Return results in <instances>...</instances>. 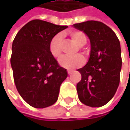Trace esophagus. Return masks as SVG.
<instances>
[{"label": "esophagus", "instance_id": "1", "mask_svg": "<svg viewBox=\"0 0 130 130\" xmlns=\"http://www.w3.org/2000/svg\"><path fill=\"white\" fill-rule=\"evenodd\" d=\"M71 73H72V71H70V70H68V74H71Z\"/></svg>", "mask_w": 130, "mask_h": 130}]
</instances>
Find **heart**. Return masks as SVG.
I'll list each match as a JSON object with an SVG mask.
<instances>
[{
  "label": "heart",
  "mask_w": 130,
  "mask_h": 130,
  "mask_svg": "<svg viewBox=\"0 0 130 130\" xmlns=\"http://www.w3.org/2000/svg\"><path fill=\"white\" fill-rule=\"evenodd\" d=\"M70 36L78 46H82L86 44L87 38L86 35L80 31H73L70 32ZM63 43V35L59 33L56 35L49 43V51L50 54L56 59H59L62 55V46ZM84 59L82 56L78 55L76 56H65L59 60V65L62 67L72 70L79 68L84 65Z\"/></svg>",
  "instance_id": "1"
}]
</instances>
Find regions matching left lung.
I'll return each mask as SVG.
<instances>
[{
    "instance_id": "left-lung-1",
    "label": "left lung",
    "mask_w": 130,
    "mask_h": 130,
    "mask_svg": "<svg viewBox=\"0 0 130 130\" xmlns=\"http://www.w3.org/2000/svg\"><path fill=\"white\" fill-rule=\"evenodd\" d=\"M73 26L84 31L90 41L87 65L77 71L81 80L77 84L80 101L90 107H101L115 95L122 66L120 41L111 28L98 21H87Z\"/></svg>"
}]
</instances>
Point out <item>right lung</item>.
<instances>
[{
  "mask_svg": "<svg viewBox=\"0 0 130 130\" xmlns=\"http://www.w3.org/2000/svg\"><path fill=\"white\" fill-rule=\"evenodd\" d=\"M67 28L35 19L25 25L13 40L10 63L14 82L22 98L34 108L53 105L68 77L66 69L49 51L51 39Z\"/></svg>",
  "mask_w": 130,
  "mask_h": 130,
  "instance_id": "obj_1",
  "label": "right lung"
}]
</instances>
